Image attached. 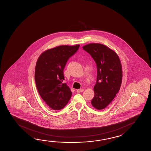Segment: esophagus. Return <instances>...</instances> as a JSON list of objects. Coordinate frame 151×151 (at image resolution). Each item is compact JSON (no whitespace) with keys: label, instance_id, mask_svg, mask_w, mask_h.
<instances>
[{"label":"esophagus","instance_id":"esophagus-1","mask_svg":"<svg viewBox=\"0 0 151 151\" xmlns=\"http://www.w3.org/2000/svg\"><path fill=\"white\" fill-rule=\"evenodd\" d=\"M83 88H81V89H78V90H77V93H80V92H83Z\"/></svg>","mask_w":151,"mask_h":151}]
</instances>
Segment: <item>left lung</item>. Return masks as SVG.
<instances>
[{
	"instance_id": "1",
	"label": "left lung",
	"mask_w": 151,
	"mask_h": 151,
	"mask_svg": "<svg viewBox=\"0 0 151 151\" xmlns=\"http://www.w3.org/2000/svg\"><path fill=\"white\" fill-rule=\"evenodd\" d=\"M96 62V82L92 105L97 109H104L112 102L122 85V66L119 56L112 49L99 43L83 46Z\"/></svg>"
}]
</instances>
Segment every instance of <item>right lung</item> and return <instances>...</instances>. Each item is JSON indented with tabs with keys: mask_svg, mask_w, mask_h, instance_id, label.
I'll return each instance as SVG.
<instances>
[{
	"mask_svg": "<svg viewBox=\"0 0 151 151\" xmlns=\"http://www.w3.org/2000/svg\"><path fill=\"white\" fill-rule=\"evenodd\" d=\"M79 45H61L43 52L35 65L36 87L39 94L47 106L59 110L68 104L72 92L63 83V70L69 58L77 51Z\"/></svg>",
	"mask_w": 151,
	"mask_h": 151,
	"instance_id": "1",
	"label": "right lung"
}]
</instances>
